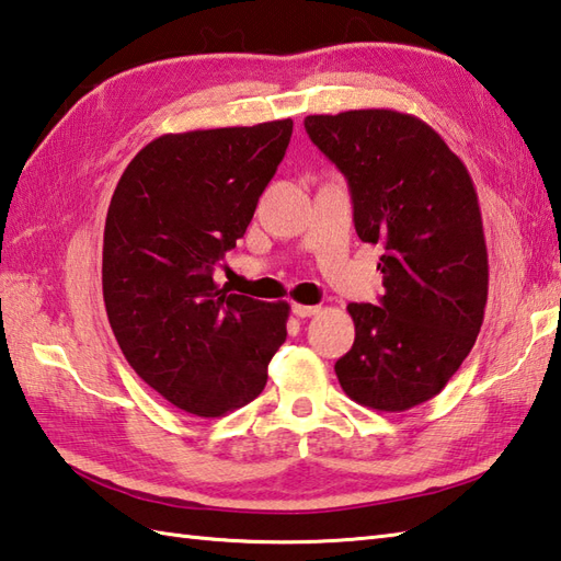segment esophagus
Here are the masks:
<instances>
[{"mask_svg":"<svg viewBox=\"0 0 561 561\" xmlns=\"http://www.w3.org/2000/svg\"><path fill=\"white\" fill-rule=\"evenodd\" d=\"M291 313L296 318H311V316H318L320 313V306H301V304H294L291 306Z\"/></svg>","mask_w":561,"mask_h":561,"instance_id":"1","label":"esophagus"}]
</instances>
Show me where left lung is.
I'll return each instance as SVG.
<instances>
[{
  "label": "left lung",
  "mask_w": 561,
  "mask_h": 561,
  "mask_svg": "<svg viewBox=\"0 0 561 561\" xmlns=\"http://www.w3.org/2000/svg\"><path fill=\"white\" fill-rule=\"evenodd\" d=\"M304 125L347 178L356 233L386 248V294L378 306H347L356 337L335 374L354 402L404 412L444 390L482 328L490 265L478 193L414 115L368 108Z\"/></svg>",
  "instance_id": "1"
}]
</instances>
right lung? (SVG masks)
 Instances as JSON below:
<instances>
[{"label":"right lung","mask_w":561,"mask_h":561,"mask_svg":"<svg viewBox=\"0 0 561 561\" xmlns=\"http://www.w3.org/2000/svg\"><path fill=\"white\" fill-rule=\"evenodd\" d=\"M294 123L195 129L149 141L117 183L103 231V301L125 359L197 416L255 400L287 340L289 304L214 282L243 238Z\"/></svg>","instance_id":"right-lung-1"}]
</instances>
